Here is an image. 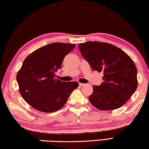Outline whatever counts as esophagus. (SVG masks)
I'll return each instance as SVG.
<instances>
[{"label":"esophagus","mask_w":149,"mask_h":149,"mask_svg":"<svg viewBox=\"0 0 149 149\" xmlns=\"http://www.w3.org/2000/svg\"><path fill=\"white\" fill-rule=\"evenodd\" d=\"M86 85H87L86 84H83V83H79V86H81V87L85 86H86Z\"/></svg>","instance_id":"esophagus-1"}]
</instances>
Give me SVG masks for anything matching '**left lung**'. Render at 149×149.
I'll return each instance as SVG.
<instances>
[{
	"mask_svg": "<svg viewBox=\"0 0 149 149\" xmlns=\"http://www.w3.org/2000/svg\"><path fill=\"white\" fill-rule=\"evenodd\" d=\"M79 48L93 70L103 72V82L93 86L90 103L101 111L124 105L137 87V70L128 55L113 44L100 42L81 43Z\"/></svg>",
	"mask_w": 149,
	"mask_h": 149,
	"instance_id": "left-lung-1",
	"label": "left lung"
}]
</instances>
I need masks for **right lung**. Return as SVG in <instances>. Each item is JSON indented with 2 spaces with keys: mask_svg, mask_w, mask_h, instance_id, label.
<instances>
[{
  "mask_svg": "<svg viewBox=\"0 0 149 149\" xmlns=\"http://www.w3.org/2000/svg\"><path fill=\"white\" fill-rule=\"evenodd\" d=\"M74 47V44L52 43L26 57L16 79L21 95L29 105L43 113H53L65 105L79 83L57 80L55 72Z\"/></svg>",
  "mask_w": 149,
  "mask_h": 149,
  "instance_id": "add662e5",
  "label": "right lung"
}]
</instances>
